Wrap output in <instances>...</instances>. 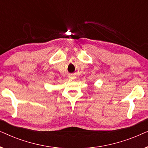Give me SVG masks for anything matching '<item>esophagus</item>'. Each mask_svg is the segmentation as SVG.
Instances as JSON below:
<instances>
[{"label": "esophagus", "mask_w": 148, "mask_h": 148, "mask_svg": "<svg viewBox=\"0 0 148 148\" xmlns=\"http://www.w3.org/2000/svg\"><path fill=\"white\" fill-rule=\"evenodd\" d=\"M69 79H71V80H73V79H75V77L73 75H71L69 76Z\"/></svg>", "instance_id": "obj_1"}]
</instances>
